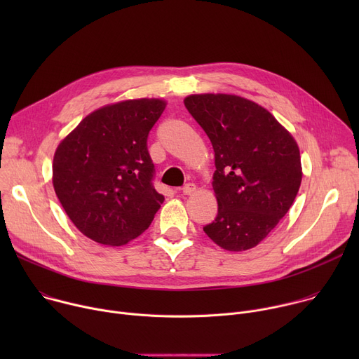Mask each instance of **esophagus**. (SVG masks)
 <instances>
[{"mask_svg":"<svg viewBox=\"0 0 359 359\" xmlns=\"http://www.w3.org/2000/svg\"><path fill=\"white\" fill-rule=\"evenodd\" d=\"M196 190H197V187H196V184H194V183H187V184H184V186L182 187V191H183L184 194H187V196L194 194V193H196Z\"/></svg>","mask_w":359,"mask_h":359,"instance_id":"esophagus-1","label":"esophagus"}]
</instances>
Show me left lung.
Listing matches in <instances>:
<instances>
[{
  "label": "left lung",
  "mask_w": 359,
  "mask_h": 359,
  "mask_svg": "<svg viewBox=\"0 0 359 359\" xmlns=\"http://www.w3.org/2000/svg\"><path fill=\"white\" fill-rule=\"evenodd\" d=\"M184 107L215 150L217 217L204 227L217 245L244 251L262 243L287 215L301 186L299 149L263 107L231 93H196Z\"/></svg>",
  "instance_id": "left-lung-1"
}]
</instances>
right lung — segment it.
I'll use <instances>...</instances> for the list:
<instances>
[{"label": "right lung", "mask_w": 359, "mask_h": 359, "mask_svg": "<svg viewBox=\"0 0 359 359\" xmlns=\"http://www.w3.org/2000/svg\"><path fill=\"white\" fill-rule=\"evenodd\" d=\"M161 97L105 105L58 144L53 184L75 227L105 245H123L155 219L165 197L151 186L147 135L166 108Z\"/></svg>", "instance_id": "1"}]
</instances>
